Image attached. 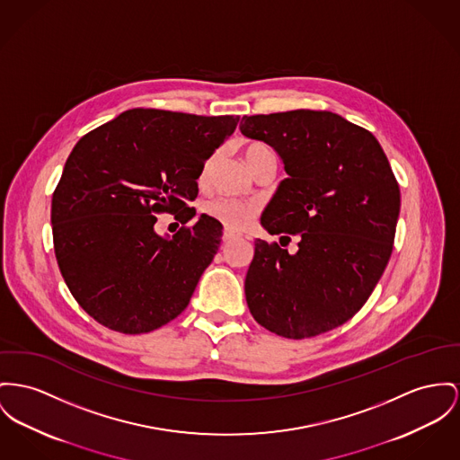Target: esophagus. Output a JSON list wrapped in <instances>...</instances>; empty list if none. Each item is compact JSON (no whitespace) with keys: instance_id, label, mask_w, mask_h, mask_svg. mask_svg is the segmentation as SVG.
<instances>
[{"instance_id":"1","label":"esophagus","mask_w":460,"mask_h":460,"mask_svg":"<svg viewBox=\"0 0 460 460\" xmlns=\"http://www.w3.org/2000/svg\"><path fill=\"white\" fill-rule=\"evenodd\" d=\"M235 237H239V235H237V234H235V232H232V230H228V228H226V230H225V232H223V243H230V241H234V239H235Z\"/></svg>"}]
</instances>
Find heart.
I'll use <instances>...</instances> for the list:
<instances>
[{"label":"heart","instance_id":"1","mask_svg":"<svg viewBox=\"0 0 460 460\" xmlns=\"http://www.w3.org/2000/svg\"><path fill=\"white\" fill-rule=\"evenodd\" d=\"M216 156H217V154L211 155L208 158V162L204 164V169H202V174H200L202 181H206V178H208V174H209V171L215 164ZM244 156L245 162L252 169L261 158L274 156V154L263 143H251V145L245 146ZM204 209H206L208 215L215 217L216 221L223 223L226 228L244 230L256 219V216L260 213V204L254 202V200H241V199H235V197L221 195V197L211 199L206 204Z\"/></svg>","mask_w":460,"mask_h":460}]
</instances>
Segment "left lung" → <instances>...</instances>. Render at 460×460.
<instances>
[{"mask_svg":"<svg viewBox=\"0 0 460 460\" xmlns=\"http://www.w3.org/2000/svg\"><path fill=\"white\" fill-rule=\"evenodd\" d=\"M241 132L280 155L286 178L261 216L298 252L254 241L245 302L279 337H317L354 317L384 274L401 193L375 136L332 111L243 117Z\"/></svg>","mask_w":460,"mask_h":460,"instance_id":"obj_1","label":"left lung"}]
</instances>
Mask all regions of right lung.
I'll return each instance as SVG.
<instances>
[{"label": "right lung", "mask_w": 460, "mask_h": 460, "mask_svg": "<svg viewBox=\"0 0 460 460\" xmlns=\"http://www.w3.org/2000/svg\"><path fill=\"white\" fill-rule=\"evenodd\" d=\"M239 117H200L154 108L123 111L85 134L66 160L52 195L58 265L71 295L99 324L150 333L176 319L211 265L223 226L195 216L206 160ZM184 226L154 234L155 215Z\"/></svg>", "instance_id": "add662e5"}]
</instances>
